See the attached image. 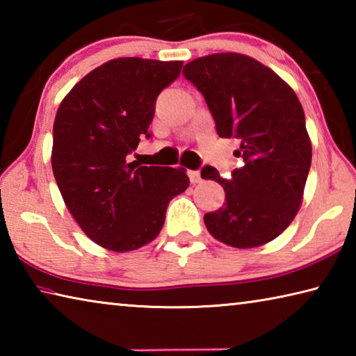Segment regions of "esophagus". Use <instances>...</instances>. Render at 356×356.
<instances>
[{
	"mask_svg": "<svg viewBox=\"0 0 356 356\" xmlns=\"http://www.w3.org/2000/svg\"><path fill=\"white\" fill-rule=\"evenodd\" d=\"M188 177H190V182L195 185V184H200L201 182V174L200 171H188Z\"/></svg>",
	"mask_w": 356,
	"mask_h": 356,
	"instance_id": "1",
	"label": "esophagus"
}]
</instances>
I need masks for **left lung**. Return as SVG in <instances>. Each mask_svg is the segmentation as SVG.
<instances>
[{
    "mask_svg": "<svg viewBox=\"0 0 356 356\" xmlns=\"http://www.w3.org/2000/svg\"><path fill=\"white\" fill-rule=\"evenodd\" d=\"M212 113L216 134L237 138L245 165L222 179L226 202L204 215L207 231L234 248L272 242L291 225L311 168V140L297 94L272 69L240 53H215L184 67Z\"/></svg>",
    "mask_w": 356,
    "mask_h": 356,
    "instance_id": "obj_1",
    "label": "left lung"
}]
</instances>
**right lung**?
Wrapping results in <instances>:
<instances>
[{
    "instance_id": "right-lung-1",
    "label": "right lung",
    "mask_w": 356,
    "mask_h": 356,
    "mask_svg": "<svg viewBox=\"0 0 356 356\" xmlns=\"http://www.w3.org/2000/svg\"><path fill=\"white\" fill-rule=\"evenodd\" d=\"M182 61L111 59L81 78L58 108L51 168L83 232L106 250L141 248L159 236L168 204L190 179L182 168L140 166L127 156L150 138L159 94Z\"/></svg>"
}]
</instances>
